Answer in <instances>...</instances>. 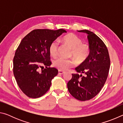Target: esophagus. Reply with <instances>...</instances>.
Masks as SVG:
<instances>
[{"label":"esophagus","mask_w":123,"mask_h":123,"mask_svg":"<svg viewBox=\"0 0 123 123\" xmlns=\"http://www.w3.org/2000/svg\"><path fill=\"white\" fill-rule=\"evenodd\" d=\"M64 72L62 71V70H59V74H63L64 73Z\"/></svg>","instance_id":"1"}]
</instances>
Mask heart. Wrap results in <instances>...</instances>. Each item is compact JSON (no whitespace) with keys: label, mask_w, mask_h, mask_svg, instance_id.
<instances>
[{"label":"heart","mask_w":123,"mask_h":123,"mask_svg":"<svg viewBox=\"0 0 123 123\" xmlns=\"http://www.w3.org/2000/svg\"><path fill=\"white\" fill-rule=\"evenodd\" d=\"M62 42L67 45L72 49L71 55L76 60L78 63H82L86 61L90 53V49L86 44L82 43L81 38L76 35L70 34L62 37ZM59 43L54 41L49 47V51L53 57L56 56L58 53ZM75 64V61L72 59H66L59 57L53 61V65L61 70H66Z\"/></svg>","instance_id":"heart-1"}]
</instances>
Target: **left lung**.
<instances>
[{"label":"left lung","instance_id":"1","mask_svg":"<svg viewBox=\"0 0 123 123\" xmlns=\"http://www.w3.org/2000/svg\"><path fill=\"white\" fill-rule=\"evenodd\" d=\"M78 31L87 34L90 53L86 61L75 68L84 75L72 74L67 87L75 98L86 101L96 96L103 87L109 74L110 59L106 46L97 35L87 30Z\"/></svg>","mask_w":123,"mask_h":123}]
</instances>
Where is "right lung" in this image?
I'll list each match as a JSON object with an SVG mask.
<instances>
[{
	"instance_id": "add662e5",
	"label": "right lung",
	"mask_w": 123,
	"mask_h": 123,
	"mask_svg": "<svg viewBox=\"0 0 123 123\" xmlns=\"http://www.w3.org/2000/svg\"><path fill=\"white\" fill-rule=\"evenodd\" d=\"M63 32L67 31L62 29H36L20 42L13 58V74L20 89L28 97L37 98L44 95L57 75V69L50 67L49 47Z\"/></svg>"
}]
</instances>
